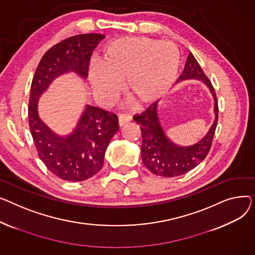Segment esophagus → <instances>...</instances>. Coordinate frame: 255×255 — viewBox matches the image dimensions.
Masks as SVG:
<instances>
[{"mask_svg": "<svg viewBox=\"0 0 255 255\" xmlns=\"http://www.w3.org/2000/svg\"><path fill=\"white\" fill-rule=\"evenodd\" d=\"M131 116L130 115H119L118 117V126L119 127H123L126 124L131 122Z\"/></svg>", "mask_w": 255, "mask_h": 255, "instance_id": "obj_1", "label": "esophagus"}]
</instances>
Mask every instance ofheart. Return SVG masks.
<instances>
[{
  "label": "heart",
  "instance_id": "obj_1",
  "mask_svg": "<svg viewBox=\"0 0 255 255\" xmlns=\"http://www.w3.org/2000/svg\"><path fill=\"white\" fill-rule=\"evenodd\" d=\"M181 54L175 44L145 37L121 38L105 49L103 63L89 65L88 77L96 96L114 102L127 80L128 95L142 106L158 102L178 78Z\"/></svg>",
  "mask_w": 255,
  "mask_h": 255
}]
</instances>
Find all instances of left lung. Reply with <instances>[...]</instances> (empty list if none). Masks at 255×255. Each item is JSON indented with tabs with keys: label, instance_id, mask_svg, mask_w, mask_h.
<instances>
[{
	"label": "left lung",
	"instance_id": "obj_1",
	"mask_svg": "<svg viewBox=\"0 0 255 255\" xmlns=\"http://www.w3.org/2000/svg\"><path fill=\"white\" fill-rule=\"evenodd\" d=\"M189 79L203 81L210 89L214 100V122L204 138L196 144L178 146L169 140L159 123L157 102L152 104L142 114L133 116V121L140 125L142 132L141 156L143 163L155 175L162 177L183 175L196 168L210 151L218 122V102L211 81L208 79L192 53H189L184 71L178 80Z\"/></svg>",
	"mask_w": 255,
	"mask_h": 255
}]
</instances>
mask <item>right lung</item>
I'll return each instance as SVG.
<instances>
[{
	"instance_id": "1",
	"label": "right lung",
	"mask_w": 255,
	"mask_h": 255,
	"mask_svg": "<svg viewBox=\"0 0 255 255\" xmlns=\"http://www.w3.org/2000/svg\"><path fill=\"white\" fill-rule=\"evenodd\" d=\"M101 34H83L55 44L43 55L36 69L28 102V125L38 155L46 168L66 181H84L103 167L108 144L119 129L114 113L86 105L75 128L59 136L38 114L40 97L59 76L69 72L86 79L94 49Z\"/></svg>"
}]
</instances>
